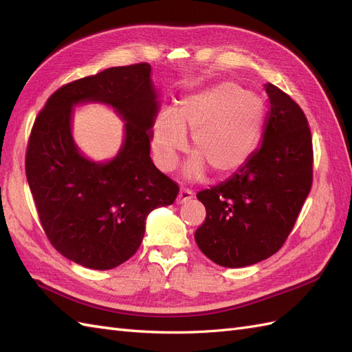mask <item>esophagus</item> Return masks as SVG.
Instances as JSON below:
<instances>
[{
    "label": "esophagus",
    "instance_id": "1",
    "mask_svg": "<svg viewBox=\"0 0 352 352\" xmlns=\"http://www.w3.org/2000/svg\"><path fill=\"white\" fill-rule=\"evenodd\" d=\"M190 198H192V192H190L189 189H180V192L177 194V204H184V202L189 201Z\"/></svg>",
    "mask_w": 352,
    "mask_h": 352
}]
</instances>
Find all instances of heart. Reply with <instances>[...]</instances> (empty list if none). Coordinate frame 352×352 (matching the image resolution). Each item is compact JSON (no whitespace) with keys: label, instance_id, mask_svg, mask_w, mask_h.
<instances>
[{"label":"heart","instance_id":"b5f03b06","mask_svg":"<svg viewBox=\"0 0 352 352\" xmlns=\"http://www.w3.org/2000/svg\"><path fill=\"white\" fill-rule=\"evenodd\" d=\"M264 102L233 82H219L180 101L177 110L164 109L155 117L151 148L155 164L168 172L186 150L192 133L194 157L184 167L188 180L210 168L212 175L233 173L248 162L264 124Z\"/></svg>","mask_w":352,"mask_h":352}]
</instances>
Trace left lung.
I'll return each instance as SVG.
<instances>
[{
  "mask_svg": "<svg viewBox=\"0 0 352 352\" xmlns=\"http://www.w3.org/2000/svg\"><path fill=\"white\" fill-rule=\"evenodd\" d=\"M270 110L261 145L225 182L197 198L207 217L195 241L223 267L238 269L278 252L313 182V144L307 117L289 95L265 83Z\"/></svg>",
  "mask_w": 352,
  "mask_h": 352,
  "instance_id": "8db88e82",
  "label": "left lung"
}]
</instances>
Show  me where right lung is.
Returning <instances> with one entry per match:
<instances>
[{"label":"right lung","mask_w":352,"mask_h":352,"mask_svg":"<svg viewBox=\"0 0 352 352\" xmlns=\"http://www.w3.org/2000/svg\"><path fill=\"white\" fill-rule=\"evenodd\" d=\"M95 102L125 122L121 150L107 162L85 156L71 133L72 109ZM158 91L148 63L111 67L61 87L32 127L26 177L39 220L54 248L94 270L120 265L140 248L145 221L170 206L177 185L150 157Z\"/></svg>","instance_id":"obj_1"}]
</instances>
